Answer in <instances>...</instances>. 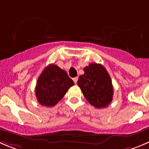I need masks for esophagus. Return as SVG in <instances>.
Segmentation results:
<instances>
[{"mask_svg":"<svg viewBox=\"0 0 149 149\" xmlns=\"http://www.w3.org/2000/svg\"><path fill=\"white\" fill-rule=\"evenodd\" d=\"M73 81H74L75 84H76V83H77V81H78V77H75V78H73Z\"/></svg>","mask_w":149,"mask_h":149,"instance_id":"1","label":"esophagus"}]
</instances>
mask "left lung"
Returning <instances> with one entry per match:
<instances>
[{"label": "left lung", "instance_id": "1", "mask_svg": "<svg viewBox=\"0 0 149 149\" xmlns=\"http://www.w3.org/2000/svg\"><path fill=\"white\" fill-rule=\"evenodd\" d=\"M78 85L88 102L95 108H104L112 101L113 87L109 73L101 64L92 63L84 68Z\"/></svg>", "mask_w": 149, "mask_h": 149}]
</instances>
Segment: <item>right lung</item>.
<instances>
[{
  "label": "right lung",
  "mask_w": 149,
  "mask_h": 149,
  "mask_svg": "<svg viewBox=\"0 0 149 149\" xmlns=\"http://www.w3.org/2000/svg\"><path fill=\"white\" fill-rule=\"evenodd\" d=\"M74 82L66 72L51 64L43 70L37 80L36 97L41 105L53 107L57 104Z\"/></svg>",
  "instance_id": "add662e5"
}]
</instances>
